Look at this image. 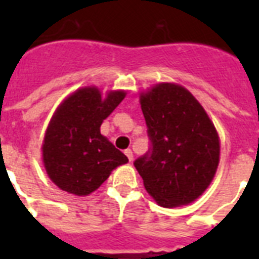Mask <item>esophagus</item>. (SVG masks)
Instances as JSON below:
<instances>
[{
	"label": "esophagus",
	"mask_w": 259,
	"mask_h": 259,
	"mask_svg": "<svg viewBox=\"0 0 259 259\" xmlns=\"http://www.w3.org/2000/svg\"><path fill=\"white\" fill-rule=\"evenodd\" d=\"M125 154H126V157L129 158V161H132V160H133V152H132V149H126Z\"/></svg>",
	"instance_id": "obj_1"
}]
</instances>
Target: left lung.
I'll use <instances>...</instances> for the list:
<instances>
[{
	"label": "left lung",
	"mask_w": 259,
	"mask_h": 259,
	"mask_svg": "<svg viewBox=\"0 0 259 259\" xmlns=\"http://www.w3.org/2000/svg\"><path fill=\"white\" fill-rule=\"evenodd\" d=\"M150 148L134 161L161 207L192 203L212 181L219 137L204 109L184 87L160 83L141 95Z\"/></svg>",
	"instance_id": "1"
}]
</instances>
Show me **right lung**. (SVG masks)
I'll list each match as a JSON object with an SVG mask.
<instances>
[{"label":"right lung","mask_w":259,"mask_h":259,"mask_svg":"<svg viewBox=\"0 0 259 259\" xmlns=\"http://www.w3.org/2000/svg\"><path fill=\"white\" fill-rule=\"evenodd\" d=\"M123 98V91H114L102 99L99 90L86 87L60 105L42 144L44 166L59 188L86 196L107 180L111 170L129 161L99 130Z\"/></svg>","instance_id":"right-lung-1"}]
</instances>
